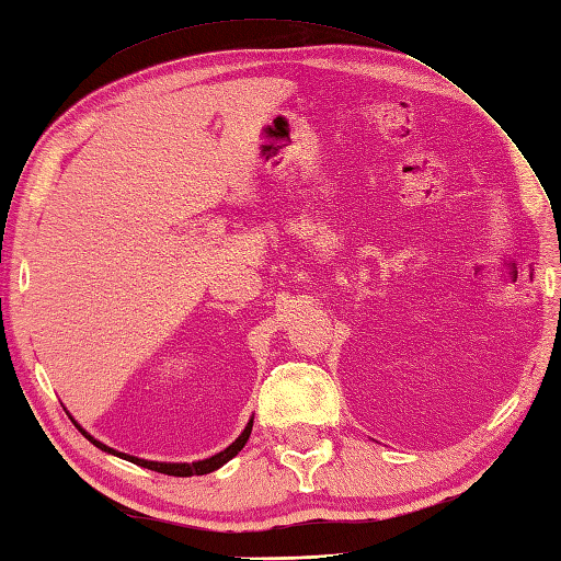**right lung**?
<instances>
[{"instance_id":"add662e5","label":"right lung","mask_w":561,"mask_h":561,"mask_svg":"<svg viewBox=\"0 0 561 561\" xmlns=\"http://www.w3.org/2000/svg\"><path fill=\"white\" fill-rule=\"evenodd\" d=\"M77 426H79V424H77ZM250 428H253V420L248 422V426L243 428V434L238 436L229 448L217 453V456H211V458H207V460H197V462H193V465H187V462H153V460H141V458H135V456H125V453H117V450L108 448L105 444H101V440L89 436L87 432H83V428H79V432H81L83 436H87L96 448L108 450V453H113V456H121V458H125V460H129V462H135V465H141V468L153 470V472H163V474H173V478H193V474H207V472H211V470L221 468L224 462H229V460L236 456V453L245 446V440H248V436H250Z\"/></svg>"}]
</instances>
